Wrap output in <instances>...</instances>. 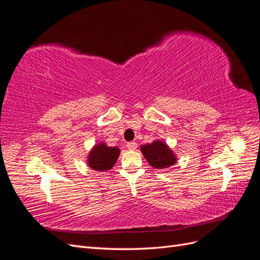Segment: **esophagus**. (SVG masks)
I'll use <instances>...</instances> for the list:
<instances>
[{
	"label": "esophagus",
	"instance_id": "obj_1",
	"mask_svg": "<svg viewBox=\"0 0 260 260\" xmlns=\"http://www.w3.org/2000/svg\"><path fill=\"white\" fill-rule=\"evenodd\" d=\"M137 146H138V144L135 141H131V142H128V144H126V148H128V149H130V150L136 149Z\"/></svg>",
	"mask_w": 260,
	"mask_h": 260
}]
</instances>
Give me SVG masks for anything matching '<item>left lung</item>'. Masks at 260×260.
<instances>
[{
	"label": "left lung",
	"mask_w": 260,
	"mask_h": 260,
	"mask_svg": "<svg viewBox=\"0 0 260 260\" xmlns=\"http://www.w3.org/2000/svg\"><path fill=\"white\" fill-rule=\"evenodd\" d=\"M140 150L147 161L156 169L171 167L177 160L176 155L161 140H155L149 145L141 146Z\"/></svg>",
	"instance_id": "left-lung-1"
}]
</instances>
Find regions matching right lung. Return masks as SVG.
I'll return each instance as SVG.
<instances>
[{
  "label": "right lung",
  "mask_w": 260,
  "mask_h": 260,
  "mask_svg": "<svg viewBox=\"0 0 260 260\" xmlns=\"http://www.w3.org/2000/svg\"><path fill=\"white\" fill-rule=\"evenodd\" d=\"M120 155V149L116 147H109L104 142L95 145L88 153L87 165L94 171L105 172L114 166Z\"/></svg>",
  "instance_id": "1"
}]
</instances>
